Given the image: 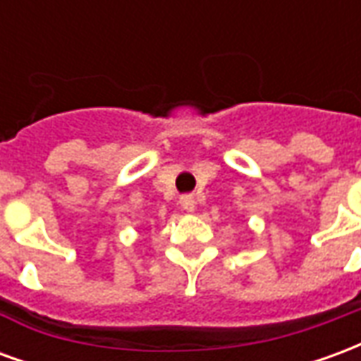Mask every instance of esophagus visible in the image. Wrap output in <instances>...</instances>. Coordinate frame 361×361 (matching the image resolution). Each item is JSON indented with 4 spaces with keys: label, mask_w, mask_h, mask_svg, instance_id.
<instances>
[{
    "label": "esophagus",
    "mask_w": 361,
    "mask_h": 361,
    "mask_svg": "<svg viewBox=\"0 0 361 361\" xmlns=\"http://www.w3.org/2000/svg\"><path fill=\"white\" fill-rule=\"evenodd\" d=\"M180 204L183 211L188 212H193L195 211V199H193V195H183L180 199Z\"/></svg>",
    "instance_id": "obj_1"
}]
</instances>
